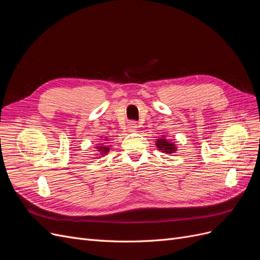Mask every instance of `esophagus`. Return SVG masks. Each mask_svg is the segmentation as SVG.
Masks as SVG:
<instances>
[{"label":"esophagus","mask_w":260,"mask_h":260,"mask_svg":"<svg viewBox=\"0 0 260 260\" xmlns=\"http://www.w3.org/2000/svg\"><path fill=\"white\" fill-rule=\"evenodd\" d=\"M137 129H138V124H137L135 121H130V122L128 123V130H129V131L133 132V131H136Z\"/></svg>","instance_id":"1"}]
</instances>
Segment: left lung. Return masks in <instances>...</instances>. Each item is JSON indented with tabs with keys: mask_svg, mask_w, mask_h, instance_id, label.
<instances>
[{
	"mask_svg": "<svg viewBox=\"0 0 260 260\" xmlns=\"http://www.w3.org/2000/svg\"><path fill=\"white\" fill-rule=\"evenodd\" d=\"M156 146L159 149V151H161V153L172 154L177 151V146L175 145V143L170 142L169 140H167L166 136H161V138L157 139Z\"/></svg>",
	"mask_w": 260,
	"mask_h": 260,
	"instance_id": "obj_1",
	"label": "left lung"
}]
</instances>
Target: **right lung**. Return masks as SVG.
<instances>
[{"mask_svg": "<svg viewBox=\"0 0 260 260\" xmlns=\"http://www.w3.org/2000/svg\"><path fill=\"white\" fill-rule=\"evenodd\" d=\"M106 142H107V140H105ZM108 143L109 142H107L106 144H104V143H100V144H98V146H95V148H96V151H98V153L99 154H96V155H100V157L101 156H103V155H105V154H108V152L111 151V145H108Z\"/></svg>", "mask_w": 260, "mask_h": 260, "instance_id": "right-lung-1", "label": "right lung"}]
</instances>
